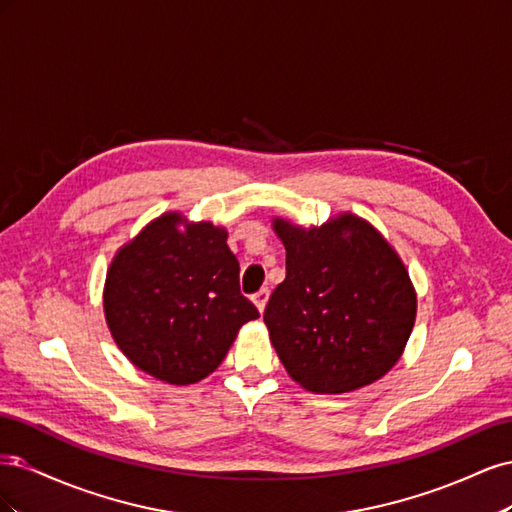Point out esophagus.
Instances as JSON below:
<instances>
[{
    "instance_id": "34e87169",
    "label": "esophagus",
    "mask_w": 512,
    "mask_h": 512,
    "mask_svg": "<svg viewBox=\"0 0 512 512\" xmlns=\"http://www.w3.org/2000/svg\"><path fill=\"white\" fill-rule=\"evenodd\" d=\"M252 299H254L256 307H258V312H265L267 301H269V288H260V290L254 294Z\"/></svg>"
}]
</instances>
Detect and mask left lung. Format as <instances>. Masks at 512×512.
<instances>
[{
	"mask_svg": "<svg viewBox=\"0 0 512 512\" xmlns=\"http://www.w3.org/2000/svg\"><path fill=\"white\" fill-rule=\"evenodd\" d=\"M275 230L286 280L271 294L265 324L290 378L314 393H348L382 378L416 316L393 247L354 215L312 230L277 220Z\"/></svg>",
	"mask_w": 512,
	"mask_h": 512,
	"instance_id": "left-lung-1",
	"label": "left lung"
}]
</instances>
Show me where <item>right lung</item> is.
Masks as SVG:
<instances>
[{
  "label": "right lung",
  "mask_w": 512,
  "mask_h": 512,
  "mask_svg": "<svg viewBox=\"0 0 512 512\" xmlns=\"http://www.w3.org/2000/svg\"><path fill=\"white\" fill-rule=\"evenodd\" d=\"M162 215L119 250L106 275L104 312L117 346L170 384L209 376L245 322L260 314L239 288L226 230Z\"/></svg>",
  "instance_id": "1"
}]
</instances>
